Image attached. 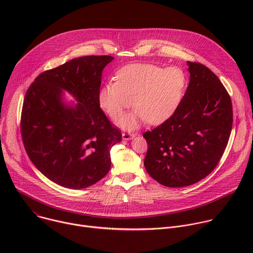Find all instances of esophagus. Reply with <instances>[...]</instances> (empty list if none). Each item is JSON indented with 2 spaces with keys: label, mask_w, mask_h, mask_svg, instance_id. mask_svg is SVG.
Instances as JSON below:
<instances>
[{
  "label": "esophagus",
  "mask_w": 253,
  "mask_h": 253,
  "mask_svg": "<svg viewBox=\"0 0 253 253\" xmlns=\"http://www.w3.org/2000/svg\"><path fill=\"white\" fill-rule=\"evenodd\" d=\"M135 136H136V134L135 133H131V132H126V133L122 134L123 140H130V139H133Z\"/></svg>",
  "instance_id": "esophagus-1"
}]
</instances>
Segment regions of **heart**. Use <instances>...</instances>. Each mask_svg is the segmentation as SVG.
<instances>
[{"label":"heart","mask_w":253,"mask_h":253,"mask_svg":"<svg viewBox=\"0 0 253 253\" xmlns=\"http://www.w3.org/2000/svg\"><path fill=\"white\" fill-rule=\"evenodd\" d=\"M117 81L103 85L98 93L100 106L111 118H119L132 105V113L121 117L119 126L135 129L148 121H166L181 102L186 86L185 72L179 67L162 68L154 64H132L117 72Z\"/></svg>","instance_id":"heart-1"}]
</instances>
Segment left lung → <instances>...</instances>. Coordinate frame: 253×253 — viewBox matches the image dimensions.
Returning <instances> with one entry per match:
<instances>
[{
  "label": "left lung",
  "instance_id": "1",
  "mask_svg": "<svg viewBox=\"0 0 253 253\" xmlns=\"http://www.w3.org/2000/svg\"><path fill=\"white\" fill-rule=\"evenodd\" d=\"M190 81L173 115L143 134L148 144L144 166L167 187L192 185L218 164L232 128L231 99L206 66L187 62Z\"/></svg>",
  "mask_w": 253,
  "mask_h": 253
}]
</instances>
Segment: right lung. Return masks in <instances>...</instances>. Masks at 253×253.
Masks as SVG:
<instances>
[{"mask_svg": "<svg viewBox=\"0 0 253 253\" xmlns=\"http://www.w3.org/2000/svg\"><path fill=\"white\" fill-rule=\"evenodd\" d=\"M112 56H85L43 72L29 87L21 115L26 152L51 181L82 189L101 180L111 167L110 150L121 131L100 108L102 71ZM67 90L78 101H63Z\"/></svg>", "mask_w": 253, "mask_h": 253, "instance_id": "obj_1", "label": "right lung"}]
</instances>
